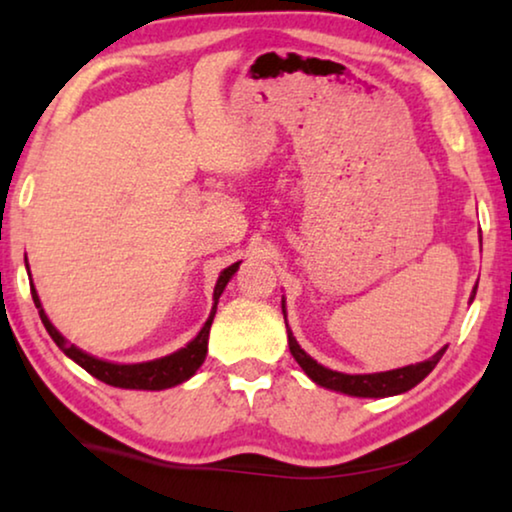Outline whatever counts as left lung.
Instances as JSON below:
<instances>
[{"label":"left lung","instance_id":"left-lung-1","mask_svg":"<svg viewBox=\"0 0 512 512\" xmlns=\"http://www.w3.org/2000/svg\"><path fill=\"white\" fill-rule=\"evenodd\" d=\"M476 296V287L472 291V298ZM282 314H285V298H282ZM285 323H287V314H285ZM287 339H289V351L294 355V360L300 364L307 376H310L316 385L326 387V389H335V392H342L348 396H362V399H385V396H396L403 394L419 385L428 373L435 369V364L440 362V358L446 351V346L440 348L433 358H428L424 362L410 364V367H401V369H392V371H380V373H342V371H332L328 367H323L316 360H312L303 348L298 346L296 337L291 335V330L287 326Z\"/></svg>","mask_w":512,"mask_h":512}]
</instances>
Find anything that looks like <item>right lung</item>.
Returning a JSON list of instances; mask_svg holds the SVG:
<instances>
[{
  "label": "right lung",
  "instance_id": "1",
  "mask_svg": "<svg viewBox=\"0 0 512 512\" xmlns=\"http://www.w3.org/2000/svg\"><path fill=\"white\" fill-rule=\"evenodd\" d=\"M239 264L241 262H234L232 266L223 269L221 275H218L216 287H214V307H212V312H209V319L205 321V326L200 328L198 335L193 337L184 348H180V351L170 353V355H166V358L139 362V364L107 362V360L93 358V355L84 353L75 344H68V339L52 326L50 319H47L43 305H40V298H38V291L34 287V282H31V298H34V303L38 307V314H40V321H43L45 330L50 332L54 344L59 346L70 360H75L81 369H86L88 373H91V376H95L97 380H102V383L113 385V387L152 389V392H154V389H168V387H175V385L184 383V380H189L193 373L200 369V364L205 362L207 342H209V328H212L218 298H221L223 289L227 287V282L232 280V275L239 271ZM27 271H29V264H27Z\"/></svg>",
  "mask_w": 512,
  "mask_h": 512
}]
</instances>
